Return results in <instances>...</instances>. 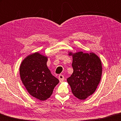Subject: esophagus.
I'll return each mask as SVG.
<instances>
[{
    "instance_id": "1",
    "label": "esophagus",
    "mask_w": 121,
    "mask_h": 121,
    "mask_svg": "<svg viewBox=\"0 0 121 121\" xmlns=\"http://www.w3.org/2000/svg\"><path fill=\"white\" fill-rule=\"evenodd\" d=\"M58 78H59V82H62L64 80V76H63L62 74L59 75Z\"/></svg>"
}]
</instances>
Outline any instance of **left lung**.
<instances>
[{"mask_svg":"<svg viewBox=\"0 0 121 121\" xmlns=\"http://www.w3.org/2000/svg\"><path fill=\"white\" fill-rule=\"evenodd\" d=\"M72 56L73 72L67 79L73 94L79 100H85L92 95L99 84L102 76V64L93 52L82 51L69 52Z\"/></svg>","mask_w":121,"mask_h":121,"instance_id":"left-lung-1","label":"left lung"}]
</instances>
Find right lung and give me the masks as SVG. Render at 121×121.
Returning <instances> with one entry per match:
<instances>
[{
	"label": "right lung",
	"instance_id": "right-lung-1",
	"mask_svg": "<svg viewBox=\"0 0 121 121\" xmlns=\"http://www.w3.org/2000/svg\"><path fill=\"white\" fill-rule=\"evenodd\" d=\"M48 57L35 52L23 59L20 67V78L29 94L44 101L50 98L59 80L48 68Z\"/></svg>",
	"mask_w": 121,
	"mask_h": 121
}]
</instances>
